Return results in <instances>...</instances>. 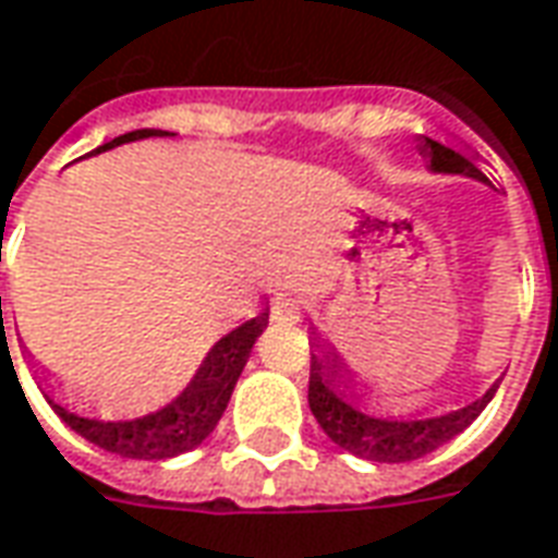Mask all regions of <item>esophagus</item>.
I'll return each mask as SVG.
<instances>
[{"instance_id":"1","label":"esophagus","mask_w":558,"mask_h":558,"mask_svg":"<svg viewBox=\"0 0 558 558\" xmlns=\"http://www.w3.org/2000/svg\"><path fill=\"white\" fill-rule=\"evenodd\" d=\"M271 317L278 319H299V305L292 302V299H283V302H278L275 305V311H271Z\"/></svg>"}]
</instances>
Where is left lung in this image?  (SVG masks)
<instances>
[{
  "label": "left lung",
  "mask_w": 558,
  "mask_h": 558,
  "mask_svg": "<svg viewBox=\"0 0 558 558\" xmlns=\"http://www.w3.org/2000/svg\"><path fill=\"white\" fill-rule=\"evenodd\" d=\"M420 154L428 159V169L444 174H465L474 181L493 184L477 162L450 144L435 142L428 135H420ZM496 387H489L481 399L471 401L459 411L444 416H426V420H380L365 414L350 387V372L338 350L319 344L317 353H311V380H307V404L311 414L317 416L319 428L332 438L341 450L372 459V462H414L420 456L438 450L441 444L453 441L462 428H469L481 411L493 401Z\"/></svg>",
  "instance_id": "1"
}]
</instances>
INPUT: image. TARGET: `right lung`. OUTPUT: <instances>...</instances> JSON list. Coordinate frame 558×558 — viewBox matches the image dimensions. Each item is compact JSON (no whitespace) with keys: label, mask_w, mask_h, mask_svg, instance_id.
<instances>
[{"label":"right lung","mask_w":558,"mask_h":558,"mask_svg":"<svg viewBox=\"0 0 558 558\" xmlns=\"http://www.w3.org/2000/svg\"><path fill=\"white\" fill-rule=\"evenodd\" d=\"M162 138V135H174L166 130H135L126 135H117L114 142L96 147L93 154H102L111 147H120L126 142H142V138ZM2 302V299H0ZM268 326V311H263L259 317L241 323L239 329H232L223 335L217 344L208 350L205 362L198 365L196 377L186 384V389L178 399L159 408L157 414L138 416V420H89L81 416L69 408H62L60 401L53 399L50 392H45V399L53 408V414L60 416L65 426L77 432L81 438H87L89 444L102 447L108 453L126 456V459H171L181 456L186 450H193L205 441L214 432V426L220 423L226 404L232 399V389L239 384L241 372L247 365L256 338L263 335Z\"/></svg>","instance_id":"obj_1"}]
</instances>
